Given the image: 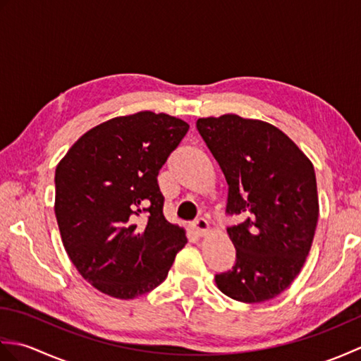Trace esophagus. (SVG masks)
Here are the masks:
<instances>
[{"label": "esophagus", "instance_id": "34e87169", "mask_svg": "<svg viewBox=\"0 0 361 361\" xmlns=\"http://www.w3.org/2000/svg\"><path fill=\"white\" fill-rule=\"evenodd\" d=\"M194 229H195V233H197L198 235H206V234H208V231H209V224H208V220H204V219H198V220H195Z\"/></svg>", "mask_w": 361, "mask_h": 361}]
</instances>
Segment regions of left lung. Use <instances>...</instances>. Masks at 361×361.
<instances>
[{
	"mask_svg": "<svg viewBox=\"0 0 361 361\" xmlns=\"http://www.w3.org/2000/svg\"><path fill=\"white\" fill-rule=\"evenodd\" d=\"M198 133L228 183L226 228L235 264L216 274L221 293L240 302H264L282 293L309 256L319 216L312 161L268 122L237 114L200 118Z\"/></svg>",
	"mask_w": 361,
	"mask_h": 361,
	"instance_id": "obj_1",
	"label": "left lung"
}]
</instances>
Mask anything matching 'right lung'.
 Returning <instances> with one entry per match:
<instances>
[{
  "label": "right lung",
  "instance_id": "right-lung-1",
  "mask_svg": "<svg viewBox=\"0 0 361 361\" xmlns=\"http://www.w3.org/2000/svg\"><path fill=\"white\" fill-rule=\"evenodd\" d=\"M188 130L166 113L113 118L82 135L57 164L54 211L63 247L102 293H147L186 245L185 229L164 217L157 176Z\"/></svg>",
  "mask_w": 361,
  "mask_h": 361
}]
</instances>
